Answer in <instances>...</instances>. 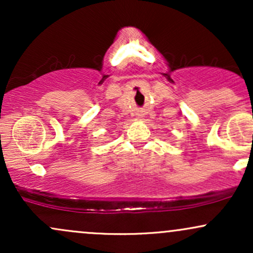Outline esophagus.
I'll return each instance as SVG.
<instances>
[{"instance_id": "esophagus-1", "label": "esophagus", "mask_w": 253, "mask_h": 253, "mask_svg": "<svg viewBox=\"0 0 253 253\" xmlns=\"http://www.w3.org/2000/svg\"><path fill=\"white\" fill-rule=\"evenodd\" d=\"M139 117H140V118H141V117H143V115H139Z\"/></svg>"}]
</instances>
